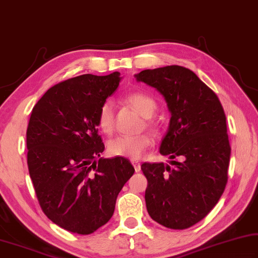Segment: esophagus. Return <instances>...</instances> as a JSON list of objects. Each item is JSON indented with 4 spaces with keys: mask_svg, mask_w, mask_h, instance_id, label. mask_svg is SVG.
<instances>
[{
    "mask_svg": "<svg viewBox=\"0 0 258 258\" xmlns=\"http://www.w3.org/2000/svg\"><path fill=\"white\" fill-rule=\"evenodd\" d=\"M132 163H133L134 168H135V171H136V172H139V171L142 170V169H141V163H139L138 161H136V160H132Z\"/></svg>",
    "mask_w": 258,
    "mask_h": 258,
    "instance_id": "1",
    "label": "esophagus"
}]
</instances>
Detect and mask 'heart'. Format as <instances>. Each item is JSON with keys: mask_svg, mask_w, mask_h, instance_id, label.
<instances>
[{"mask_svg": "<svg viewBox=\"0 0 258 258\" xmlns=\"http://www.w3.org/2000/svg\"><path fill=\"white\" fill-rule=\"evenodd\" d=\"M125 102L130 104L142 116H153L156 111V102L151 95L145 92H133L125 96ZM97 125L104 134H111L114 128V104L111 99H106L97 113ZM148 125H152L148 122ZM152 145V138L147 134L122 135L111 139L107 144V151L113 156L129 157L137 160L147 148Z\"/></svg>", "mask_w": 258, "mask_h": 258, "instance_id": "b5f03b06", "label": "heart"}]
</instances>
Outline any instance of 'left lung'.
I'll list each match as a JSON object with an SVG mask.
<instances>
[{"label":"left lung","mask_w":258,"mask_h":258,"mask_svg":"<svg viewBox=\"0 0 258 258\" xmlns=\"http://www.w3.org/2000/svg\"><path fill=\"white\" fill-rule=\"evenodd\" d=\"M164 97L171 119L160 153L170 164L143 163L151 218L165 228L192 227L218 204L228 181L231 147L218 96L191 70L168 66L135 75Z\"/></svg>","instance_id":"8db88e82"}]
</instances>
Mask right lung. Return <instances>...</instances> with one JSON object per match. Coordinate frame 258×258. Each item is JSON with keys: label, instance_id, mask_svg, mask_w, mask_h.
Listing matches in <instances>:
<instances>
[{"label": "right lung", "instance_id": "add662e5", "mask_svg": "<svg viewBox=\"0 0 258 258\" xmlns=\"http://www.w3.org/2000/svg\"><path fill=\"white\" fill-rule=\"evenodd\" d=\"M120 81L117 71L75 77L49 88L31 112L27 163L36 196L45 215L70 232L89 234L107 223L135 172L124 157H101L97 113Z\"/></svg>", "mask_w": 258, "mask_h": 258}]
</instances>
